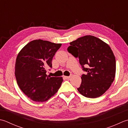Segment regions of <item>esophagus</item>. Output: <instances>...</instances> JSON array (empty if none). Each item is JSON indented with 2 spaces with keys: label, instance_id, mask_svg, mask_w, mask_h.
Listing matches in <instances>:
<instances>
[{
  "label": "esophagus",
  "instance_id": "34e87169",
  "mask_svg": "<svg viewBox=\"0 0 128 128\" xmlns=\"http://www.w3.org/2000/svg\"><path fill=\"white\" fill-rule=\"evenodd\" d=\"M63 77L64 78H65V79L68 80V79H69L70 77H71V76H64Z\"/></svg>",
  "mask_w": 128,
  "mask_h": 128
}]
</instances>
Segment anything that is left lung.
<instances>
[{
  "instance_id": "8db88e82",
  "label": "left lung",
  "mask_w": 128,
  "mask_h": 128,
  "mask_svg": "<svg viewBox=\"0 0 128 128\" xmlns=\"http://www.w3.org/2000/svg\"><path fill=\"white\" fill-rule=\"evenodd\" d=\"M70 44L68 51L78 57L83 70L87 72L82 75L77 90L86 97H100L110 87L116 76V57L110 46L92 35L82 36Z\"/></svg>"
}]
</instances>
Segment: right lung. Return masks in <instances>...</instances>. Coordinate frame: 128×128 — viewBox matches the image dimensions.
I'll return each mask as SVG.
<instances>
[{
    "mask_svg": "<svg viewBox=\"0 0 128 128\" xmlns=\"http://www.w3.org/2000/svg\"><path fill=\"white\" fill-rule=\"evenodd\" d=\"M61 44L35 40L26 44L18 54L15 75L20 90L30 100L44 102L54 96L60 88L63 78L46 74L52 67V60Z\"/></svg>",
    "mask_w": 128,
    "mask_h": 128,
    "instance_id": "obj_1",
    "label": "right lung"
}]
</instances>
